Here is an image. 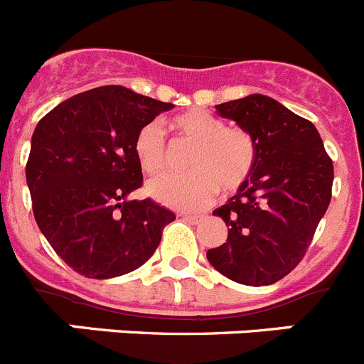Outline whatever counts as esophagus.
Wrapping results in <instances>:
<instances>
[{
	"label": "esophagus",
	"mask_w": 364,
	"mask_h": 364,
	"mask_svg": "<svg viewBox=\"0 0 364 364\" xmlns=\"http://www.w3.org/2000/svg\"><path fill=\"white\" fill-rule=\"evenodd\" d=\"M182 218H184L186 221H189L191 225H198L200 221L203 220L202 214H182Z\"/></svg>",
	"instance_id": "1"
}]
</instances>
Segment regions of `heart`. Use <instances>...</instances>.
<instances>
[{
  "instance_id": "obj_1",
  "label": "heart",
  "mask_w": 364,
  "mask_h": 364,
  "mask_svg": "<svg viewBox=\"0 0 364 364\" xmlns=\"http://www.w3.org/2000/svg\"><path fill=\"white\" fill-rule=\"evenodd\" d=\"M169 128L193 143L182 175H162L151 180L146 193L157 202L180 210L209 205L218 195L236 193L250 178L255 166V144L243 128L225 127L223 121L203 109L173 117ZM134 155L146 175H157L166 164V141L155 123L146 124L134 139Z\"/></svg>"
}]
</instances>
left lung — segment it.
Wrapping results in <instances>:
<instances>
[{
    "mask_svg": "<svg viewBox=\"0 0 364 364\" xmlns=\"http://www.w3.org/2000/svg\"><path fill=\"white\" fill-rule=\"evenodd\" d=\"M216 110L250 134L255 166L247 184L213 210L228 236L207 259L234 282L268 286L306 255L331 203L334 168L316 127L269 96L250 95Z\"/></svg>",
    "mask_w": 364,
    "mask_h": 364,
    "instance_id": "8db88e82",
    "label": "left lung"
}]
</instances>
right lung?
Segmentation results:
<instances>
[{
  "label": "right lung",
  "instance_id": "right-lung-1",
  "mask_svg": "<svg viewBox=\"0 0 364 364\" xmlns=\"http://www.w3.org/2000/svg\"><path fill=\"white\" fill-rule=\"evenodd\" d=\"M171 103L103 85L58 103L37 123L26 162L33 216L58 257L89 279L124 275L157 250L175 214L128 200L143 184L134 139Z\"/></svg>",
  "mask_w": 364,
  "mask_h": 364
}]
</instances>
